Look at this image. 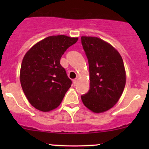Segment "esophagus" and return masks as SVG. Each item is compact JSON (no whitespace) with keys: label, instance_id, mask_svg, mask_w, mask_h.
<instances>
[{"label":"esophagus","instance_id":"obj_1","mask_svg":"<svg viewBox=\"0 0 149 149\" xmlns=\"http://www.w3.org/2000/svg\"><path fill=\"white\" fill-rule=\"evenodd\" d=\"M73 85L76 86V84L78 83V80L77 79H74V80H73Z\"/></svg>","mask_w":149,"mask_h":149}]
</instances>
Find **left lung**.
<instances>
[{"instance_id":"8db88e82","label":"left lung","mask_w":149,"mask_h":149,"mask_svg":"<svg viewBox=\"0 0 149 149\" xmlns=\"http://www.w3.org/2000/svg\"><path fill=\"white\" fill-rule=\"evenodd\" d=\"M89 65L90 88L81 96L84 106L94 113L109 110L124 90L126 73L120 54L109 43L96 37L82 36Z\"/></svg>"}]
</instances>
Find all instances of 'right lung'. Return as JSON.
Instances as JSON below:
<instances>
[{
    "instance_id": "add662e5",
    "label": "right lung",
    "mask_w": 149,
    "mask_h": 149,
    "mask_svg": "<svg viewBox=\"0 0 149 149\" xmlns=\"http://www.w3.org/2000/svg\"><path fill=\"white\" fill-rule=\"evenodd\" d=\"M78 37L49 36L34 45L25 54L20 70L22 89L29 103L44 112L56 109L72 81L60 61Z\"/></svg>"
}]
</instances>
